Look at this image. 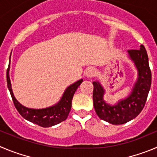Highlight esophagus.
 Instances as JSON below:
<instances>
[{"mask_svg": "<svg viewBox=\"0 0 157 157\" xmlns=\"http://www.w3.org/2000/svg\"><path fill=\"white\" fill-rule=\"evenodd\" d=\"M95 75V70L93 67H90L85 71V76L88 78H91Z\"/></svg>", "mask_w": 157, "mask_h": 157, "instance_id": "34e87169", "label": "esophagus"}]
</instances>
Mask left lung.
Segmentation results:
<instances>
[{"instance_id": "obj_1", "label": "left lung", "mask_w": 157, "mask_h": 157, "mask_svg": "<svg viewBox=\"0 0 157 157\" xmlns=\"http://www.w3.org/2000/svg\"><path fill=\"white\" fill-rule=\"evenodd\" d=\"M128 56L137 70V79L127 98L110 105L104 99L105 89L97 80L93 82V101L97 115L101 119L113 125H121L137 117L146 104L150 87L151 71L147 52L143 45L140 49L128 50Z\"/></svg>"}]
</instances>
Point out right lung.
Returning a JSON list of instances; mask_svg holds the SVG:
<instances>
[{
    "mask_svg": "<svg viewBox=\"0 0 157 157\" xmlns=\"http://www.w3.org/2000/svg\"><path fill=\"white\" fill-rule=\"evenodd\" d=\"M10 59H11V56H10ZM9 70L10 63L8 70H7L8 87L16 109L23 118L31 122L36 124L39 126L45 127V128L53 126V125H57L59 123L62 122L64 120L67 119L70 112V109H71L73 97H74L77 89L80 85V83L83 82V79L77 80L75 83L67 87L63 96L61 97L60 100L56 104L52 106L48 107V108L36 109V108H30L24 106L19 103L17 99L15 98V97L13 94L12 88H11Z\"/></svg>",
    "mask_w": 157,
    "mask_h": 157,
    "instance_id": "obj_1",
    "label": "right lung"
}]
</instances>
